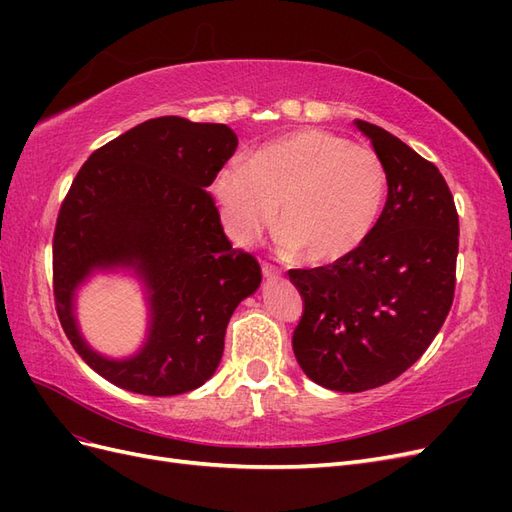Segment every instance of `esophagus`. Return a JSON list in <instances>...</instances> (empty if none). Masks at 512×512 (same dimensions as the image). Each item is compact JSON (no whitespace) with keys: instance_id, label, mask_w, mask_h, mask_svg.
<instances>
[{"instance_id":"esophagus-1","label":"esophagus","mask_w":512,"mask_h":512,"mask_svg":"<svg viewBox=\"0 0 512 512\" xmlns=\"http://www.w3.org/2000/svg\"><path fill=\"white\" fill-rule=\"evenodd\" d=\"M280 273H282V271L277 269L275 265H271V262L262 260V275H265V277H277V275H280Z\"/></svg>"}]
</instances>
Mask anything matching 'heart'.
Wrapping results in <instances>:
<instances>
[{
	"instance_id": "1",
	"label": "heart",
	"mask_w": 512,
	"mask_h": 512,
	"mask_svg": "<svg viewBox=\"0 0 512 512\" xmlns=\"http://www.w3.org/2000/svg\"><path fill=\"white\" fill-rule=\"evenodd\" d=\"M211 194L235 243H252L275 222L280 207L286 250H303L307 262L329 265L359 250L374 230L386 170L369 147L303 128L258 149L250 162L224 164Z\"/></svg>"
}]
</instances>
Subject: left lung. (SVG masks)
I'll return each instance as SVG.
<instances>
[{
    "instance_id": "1",
    "label": "left lung",
    "mask_w": 512,
    "mask_h": 512,
    "mask_svg": "<svg viewBox=\"0 0 512 512\" xmlns=\"http://www.w3.org/2000/svg\"><path fill=\"white\" fill-rule=\"evenodd\" d=\"M386 170V203L359 250L290 269L303 297L292 350L309 380L339 393L376 389L421 359L453 305L459 218L436 164L356 119Z\"/></svg>"
}]
</instances>
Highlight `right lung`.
Returning a JSON list of instances; mask_svg holds the SVG:
<instances>
[{
  "mask_svg": "<svg viewBox=\"0 0 512 512\" xmlns=\"http://www.w3.org/2000/svg\"><path fill=\"white\" fill-rule=\"evenodd\" d=\"M239 141L224 123L158 117L89 156L61 203L53 294L81 359L119 389L168 397L203 386L220 365L228 320L254 294L258 260L235 250L205 190ZM132 268L150 305L146 344L108 360L78 331L75 290L96 270Z\"/></svg>",
  "mask_w": 512,
  "mask_h": 512,
  "instance_id": "right-lung-1",
  "label": "right lung"
}]
</instances>
